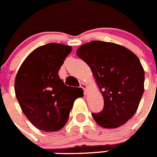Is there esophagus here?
Segmentation results:
<instances>
[{
    "label": "esophagus",
    "instance_id": "esophagus-1",
    "mask_svg": "<svg viewBox=\"0 0 157 157\" xmlns=\"http://www.w3.org/2000/svg\"><path fill=\"white\" fill-rule=\"evenodd\" d=\"M80 87L83 89L85 95H86L87 93H88V86H87V85H86V83H83V82L80 83Z\"/></svg>",
    "mask_w": 157,
    "mask_h": 157
}]
</instances>
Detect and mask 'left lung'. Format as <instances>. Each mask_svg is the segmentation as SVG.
Returning <instances> with one entry per match:
<instances>
[{
    "label": "left lung",
    "mask_w": 157,
    "mask_h": 157,
    "mask_svg": "<svg viewBox=\"0 0 157 157\" xmlns=\"http://www.w3.org/2000/svg\"><path fill=\"white\" fill-rule=\"evenodd\" d=\"M78 57L90 66L104 100L100 113H92L104 128H117L136 113L144 93V69L139 57L117 44L91 41L78 47Z\"/></svg>",
    "instance_id": "8db88e82"
}]
</instances>
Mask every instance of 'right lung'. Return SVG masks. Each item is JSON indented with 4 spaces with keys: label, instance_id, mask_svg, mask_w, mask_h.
I'll return each instance as SVG.
<instances>
[{
    "label": "right lung",
    "instance_id": "obj_1",
    "mask_svg": "<svg viewBox=\"0 0 157 157\" xmlns=\"http://www.w3.org/2000/svg\"><path fill=\"white\" fill-rule=\"evenodd\" d=\"M71 46H42L23 61L15 79V92L21 110L36 128L47 132L62 128L76 97L59 77V69L71 52Z\"/></svg>",
    "mask_w": 157,
    "mask_h": 157
}]
</instances>
